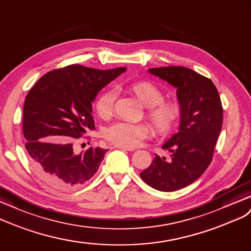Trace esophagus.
Returning <instances> with one entry per match:
<instances>
[{
    "label": "esophagus",
    "mask_w": 251,
    "mask_h": 251,
    "mask_svg": "<svg viewBox=\"0 0 251 251\" xmlns=\"http://www.w3.org/2000/svg\"><path fill=\"white\" fill-rule=\"evenodd\" d=\"M117 149H121V150H124V151H133L134 149H131V147H126V146H122V145H114Z\"/></svg>",
    "instance_id": "34e87169"
}]
</instances>
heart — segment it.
Instances as JSON below:
<instances>
[{
	"instance_id": "1",
	"label": "heart",
	"mask_w": 251,
	"mask_h": 251,
	"mask_svg": "<svg viewBox=\"0 0 251 251\" xmlns=\"http://www.w3.org/2000/svg\"><path fill=\"white\" fill-rule=\"evenodd\" d=\"M129 91L145 107V117L159 134L168 133L180 117L181 106L176 99H164L163 90L147 80L132 82ZM117 93L113 89L102 91L95 100V110L101 119L112 117ZM151 134V127L144 124L118 122L104 131L107 141L115 145L136 147Z\"/></svg>"
}]
</instances>
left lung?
Segmentation results:
<instances>
[{
    "instance_id": "1",
    "label": "left lung",
    "mask_w": 251,
    "mask_h": 251,
    "mask_svg": "<svg viewBox=\"0 0 251 251\" xmlns=\"http://www.w3.org/2000/svg\"><path fill=\"white\" fill-rule=\"evenodd\" d=\"M150 72L177 88L181 119L179 131L162 146L170 157L156 155L140 176L158 191H177L197 180L213 159L223 125L222 101L212 80L189 68H153Z\"/></svg>"
}]
</instances>
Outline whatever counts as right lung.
<instances>
[{
	"label": "right lung",
	"mask_w": 251,
	"mask_h": 251,
	"mask_svg": "<svg viewBox=\"0 0 251 251\" xmlns=\"http://www.w3.org/2000/svg\"><path fill=\"white\" fill-rule=\"evenodd\" d=\"M126 68L98 70L70 64L50 71L29 90L23 108L25 149L42 180L60 189H74L98 172L108 150L74 146L95 129L92 101L100 90Z\"/></svg>",
	"instance_id": "1"
}]
</instances>
